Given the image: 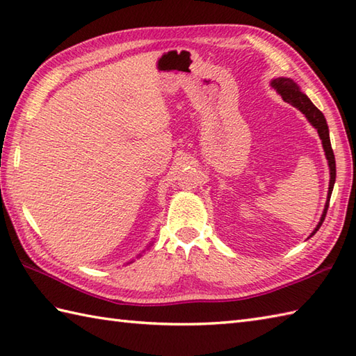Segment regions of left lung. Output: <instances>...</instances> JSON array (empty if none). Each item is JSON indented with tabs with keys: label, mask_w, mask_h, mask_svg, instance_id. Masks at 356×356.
Returning <instances> with one entry per match:
<instances>
[{
	"label": "left lung",
	"mask_w": 356,
	"mask_h": 356,
	"mask_svg": "<svg viewBox=\"0 0 356 356\" xmlns=\"http://www.w3.org/2000/svg\"><path fill=\"white\" fill-rule=\"evenodd\" d=\"M272 87L277 88V92L282 95L283 101L293 105L295 108L300 110L303 115L307 118L309 122H311L316 131L320 134V139L323 142V148L326 151V157L329 162V168H330V182H329V194H327V202H326V208H324V213L321 216L320 223L316 225L314 234L320 229V226L323 225L324 218H326L327 214V208H329V202H330V195H332V190H334L335 185V177H337V166H335V156H334V149H332L330 145V138H329V127L326 122V118H324L323 113L315 107V105L311 102V99L306 95H303L300 92L298 86L289 78H277L272 81Z\"/></svg>",
	"instance_id": "obj_1"
}]
</instances>
